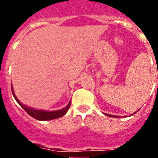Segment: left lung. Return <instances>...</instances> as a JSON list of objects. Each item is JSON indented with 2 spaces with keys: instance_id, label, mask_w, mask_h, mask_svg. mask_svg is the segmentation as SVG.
Segmentation results:
<instances>
[{
  "instance_id": "left-lung-1",
  "label": "left lung",
  "mask_w": 158,
  "mask_h": 158,
  "mask_svg": "<svg viewBox=\"0 0 158 158\" xmlns=\"http://www.w3.org/2000/svg\"><path fill=\"white\" fill-rule=\"evenodd\" d=\"M106 115H107V116H110V117H114V118H115L116 117L117 118V115H108V114H105Z\"/></svg>"
}]
</instances>
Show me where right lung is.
<instances>
[{
	"mask_svg": "<svg viewBox=\"0 0 158 158\" xmlns=\"http://www.w3.org/2000/svg\"><path fill=\"white\" fill-rule=\"evenodd\" d=\"M12 95H13L14 98L16 99V100L17 101L18 104L21 106L22 108L24 109L25 111H27V113L29 115H31V117H33L35 119L38 120H51V119H55V118H60V117L63 116L65 113L67 112V111L69 110V107H70V101H69V104L66 106L65 107L62 108L61 110H58V111H40V110H36L33 109V108H31V107H27V106L22 104L18 100V99L16 98V95L14 94L13 89H12Z\"/></svg>",
	"mask_w": 158,
	"mask_h": 158,
	"instance_id": "1",
	"label": "right lung"
}]
</instances>
